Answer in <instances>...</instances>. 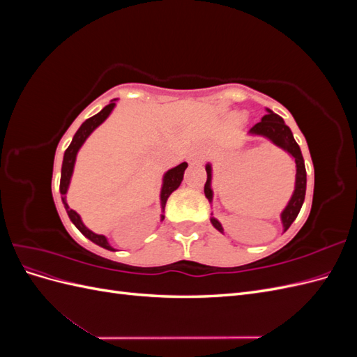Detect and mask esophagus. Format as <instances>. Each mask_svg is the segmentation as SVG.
I'll return each instance as SVG.
<instances>
[{"label": "esophagus", "instance_id": "1", "mask_svg": "<svg viewBox=\"0 0 357 357\" xmlns=\"http://www.w3.org/2000/svg\"><path fill=\"white\" fill-rule=\"evenodd\" d=\"M192 160H195V162H201V160H202V156H193V158H192Z\"/></svg>", "mask_w": 357, "mask_h": 357}]
</instances>
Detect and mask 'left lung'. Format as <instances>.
I'll list each match as a JSON object with an SVG mask.
<instances>
[{"instance_id": "obj_1", "label": "left lung", "mask_w": 357, "mask_h": 357, "mask_svg": "<svg viewBox=\"0 0 357 357\" xmlns=\"http://www.w3.org/2000/svg\"><path fill=\"white\" fill-rule=\"evenodd\" d=\"M266 112H268V114H265L262 117V121L256 123L250 129V134L262 135V137H266L268 139H271L275 146L286 150V152L295 159V164H296V181H295L294 195H291L289 204L286 205V208L282 213V222H283V228L286 232L289 229V226L294 223V220L298 218L302 204H304L305 189H307V171H305V164H304V158H302V153H301V149H299L298 143L295 142L290 128L284 123L283 119L278 114H275L274 112L268 110V109H266ZM205 171H207V181H205L204 193H205V197H207V199L210 202H213L211 165L210 164H207V167H205ZM210 220H211L214 228L223 234V228H222L220 222L214 218H211Z\"/></svg>"}]
</instances>
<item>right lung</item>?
<instances>
[{
  "label": "right lung",
  "mask_w": 357,
  "mask_h": 357,
  "mask_svg": "<svg viewBox=\"0 0 357 357\" xmlns=\"http://www.w3.org/2000/svg\"><path fill=\"white\" fill-rule=\"evenodd\" d=\"M114 105H116L114 101H112L109 105H105L98 114H95V116L89 117L88 121H84L82 123V126L79 128V131L74 134L71 144L66 150V153H63L62 169H61V183H59V192H61V198H62V202H63V207H66V210L68 213V218L75 225V228H77L86 236V238H89L92 243L98 244V245L107 248V250H112V252L114 250V248L109 244V241H107L105 236L95 234L91 229L86 228V226L82 222V219H80V215L68 207V204H67V190H68L70 181H71L73 169H74V164H75V156H77L79 149L83 146V143L86 142V138H88L93 132V129L98 128L105 121V119L110 116L112 110L114 109ZM186 168H188V164H186V162H183V164H180V165L174 167V168H171V169H168L165 172L164 183H162V189H160V205H162V210L165 208V204H167L168 197L180 186V183L183 180V174H185V169ZM160 220H164V214L160 215Z\"/></svg>",
  "instance_id": "1"
}]
</instances>
